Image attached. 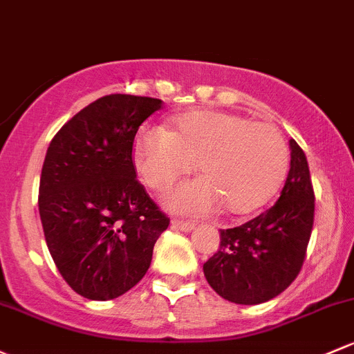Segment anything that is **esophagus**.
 <instances>
[{
  "instance_id": "obj_1",
  "label": "esophagus",
  "mask_w": 354,
  "mask_h": 354,
  "mask_svg": "<svg viewBox=\"0 0 354 354\" xmlns=\"http://www.w3.org/2000/svg\"><path fill=\"white\" fill-rule=\"evenodd\" d=\"M171 225H173L174 229H178V230H183V232H189V230H192L193 227H195V224H193V222L180 221V218H173V221H171Z\"/></svg>"
}]
</instances>
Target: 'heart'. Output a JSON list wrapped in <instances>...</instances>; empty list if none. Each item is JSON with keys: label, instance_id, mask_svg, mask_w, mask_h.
<instances>
[{"label": "heart", "instance_id": "b5f03b06", "mask_svg": "<svg viewBox=\"0 0 354 354\" xmlns=\"http://www.w3.org/2000/svg\"><path fill=\"white\" fill-rule=\"evenodd\" d=\"M133 162L149 188L161 189L195 167L202 176L169 188L165 203L183 214H208L221 205L249 214L270 200L285 176L288 151L280 130L243 115L195 110L173 129L144 127Z\"/></svg>", "mask_w": 354, "mask_h": 354}]
</instances>
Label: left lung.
I'll list each match as a JSON object with an SVG mask.
<instances>
[{"label":"left lung","mask_w":354,"mask_h":354,"mask_svg":"<svg viewBox=\"0 0 354 354\" xmlns=\"http://www.w3.org/2000/svg\"><path fill=\"white\" fill-rule=\"evenodd\" d=\"M314 200L307 158L290 139V171L280 198L252 221L221 230V248L203 265L208 285L222 299L241 305L280 295L302 270Z\"/></svg>","instance_id":"1"}]
</instances>
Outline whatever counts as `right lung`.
Listing matches in <instances>:
<instances>
[{
    "instance_id": "1",
    "label": "right lung",
    "mask_w": 354,
    "mask_h": 354,
    "mask_svg": "<svg viewBox=\"0 0 354 354\" xmlns=\"http://www.w3.org/2000/svg\"><path fill=\"white\" fill-rule=\"evenodd\" d=\"M161 109L158 98L103 96L47 149L39 188L44 236L59 273L84 299H117L139 283L169 225L132 161L137 130Z\"/></svg>"
}]
</instances>
